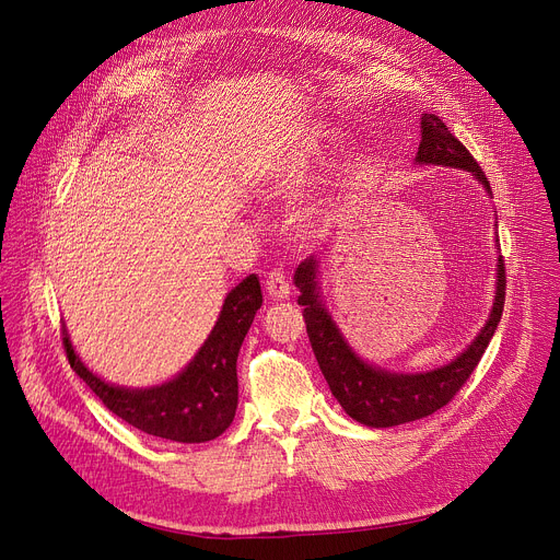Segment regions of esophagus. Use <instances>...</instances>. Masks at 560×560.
Listing matches in <instances>:
<instances>
[{
    "label": "esophagus",
    "mask_w": 560,
    "mask_h": 560,
    "mask_svg": "<svg viewBox=\"0 0 560 560\" xmlns=\"http://www.w3.org/2000/svg\"><path fill=\"white\" fill-rule=\"evenodd\" d=\"M265 292H268L272 300H285L290 295L288 279L281 270H272L268 277H265Z\"/></svg>",
    "instance_id": "obj_1"
}]
</instances>
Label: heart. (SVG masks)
Wrapping results in <instances>:
<instances>
[{"mask_svg":"<svg viewBox=\"0 0 560 560\" xmlns=\"http://www.w3.org/2000/svg\"><path fill=\"white\" fill-rule=\"evenodd\" d=\"M300 163H290L288 167H277L270 172L268 182H265V186L270 188V192H281L288 188V176H292V170L290 167H298Z\"/></svg>","mask_w":560,"mask_h":560,"instance_id":"1","label":"heart"}]
</instances>
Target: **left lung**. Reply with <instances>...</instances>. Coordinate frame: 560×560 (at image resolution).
Returning <instances> with one entry per match:
<instances>
[{
  "label": "left lung",
  "instance_id": "obj_1",
  "mask_svg": "<svg viewBox=\"0 0 560 560\" xmlns=\"http://www.w3.org/2000/svg\"><path fill=\"white\" fill-rule=\"evenodd\" d=\"M416 163L467 170L490 192V184L475 156L465 150V144L456 136H452L447 125L433 113L422 115V142L418 147ZM315 279L317 260L315 256H308L295 272V283L302 292L298 304L304 306L306 334L313 354L334 397L345 408V413L374 429L413 422L450 404L454 395L463 388L469 374L479 365L499 319H502L506 300V270L504 258L499 256L494 304L486 327L479 331L472 345L443 368L418 374H401L374 368L351 351L329 311L322 304Z\"/></svg>",
  "mask_w": 560,
  "mask_h": 560
}]
</instances>
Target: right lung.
I'll return each instance as SVG.
<instances>
[{"label":"right lung","instance_id":"1","mask_svg":"<svg viewBox=\"0 0 560 560\" xmlns=\"http://www.w3.org/2000/svg\"><path fill=\"white\" fill-rule=\"evenodd\" d=\"M260 304L258 277L249 275L226 295L211 336L188 368L154 388L138 390L106 384L74 354L66 327L63 347L70 368L117 418L172 443H206L222 435L233 422L238 408L235 361Z\"/></svg>","mask_w":560,"mask_h":560}]
</instances>
